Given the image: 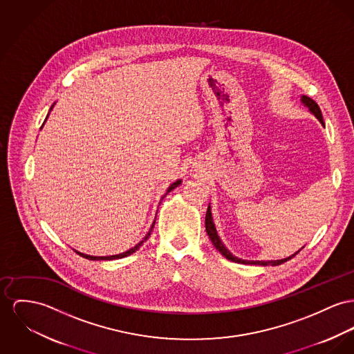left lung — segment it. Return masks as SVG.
<instances>
[{
    "instance_id": "left-lung-1",
    "label": "left lung",
    "mask_w": 354,
    "mask_h": 354,
    "mask_svg": "<svg viewBox=\"0 0 354 354\" xmlns=\"http://www.w3.org/2000/svg\"><path fill=\"white\" fill-rule=\"evenodd\" d=\"M301 102L304 103V106H306L307 109H308V111L315 117V118L318 119L322 124H325L324 123V119H322V113H321V109L318 107V104L311 99V97H308L306 95H302L301 96ZM205 230H207V234L209 236V239H211V241H212L213 245H214V248L224 257V258H227L228 260H231V261H235V263H240V264H258V266H279V264H282L284 261H287V260L291 259V258H294L299 251H297L295 254H292L291 257H288V258H284V259L279 260H245V259H240V258H237L235 255H232L231 252H230V250H227V247L224 245V243L221 241V239H220V236L217 234V231H216V227H214V223H213V217H212V211H211V204L208 205V211H207V216H205Z\"/></svg>"
}]
</instances>
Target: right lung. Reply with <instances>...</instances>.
I'll use <instances>...</instances> for the list:
<instances>
[{"label":"right lung","instance_id":"add662e5","mask_svg":"<svg viewBox=\"0 0 354 354\" xmlns=\"http://www.w3.org/2000/svg\"><path fill=\"white\" fill-rule=\"evenodd\" d=\"M53 106H55V103H53V104H52V107H50V110H52V109H53ZM50 110H49V111H50ZM48 115H49V113H48ZM48 115H47V118H46V120H47V119H48ZM46 120H44V123H46ZM44 123H43V126H44ZM43 126H41V127H43ZM181 183H183V181H181V180H177V181H174V183H173V184H170V187H169V188H167V190H166V193H165V194H164V197H165L166 194H167V193H169V192H170V190H173V189L177 188V187H178V185H181ZM164 197H162V198H164ZM161 201H162V200H161ZM154 224H156V218H154V221H153V224H151V227H150V230H149V232H147V234H146V236H145V237H143V239H142L141 241H140V243H138V244H136V245H134V247H131V248H130V250H127V251H124V252H122V254H117V255H109V257H94V255H87V254H83V252H79V251H76V250H73V251H75V252H76V254H79V255H80V257H83V258H86V259H88V260L122 259V258H126V257H129V255H131V254H134V252H136V251H138V250H140V248H141L142 244H143V243H145V241H146V240H147V239H149V236H150V234H151V231H153V228H154Z\"/></svg>","mask_w":354,"mask_h":354}]
</instances>
